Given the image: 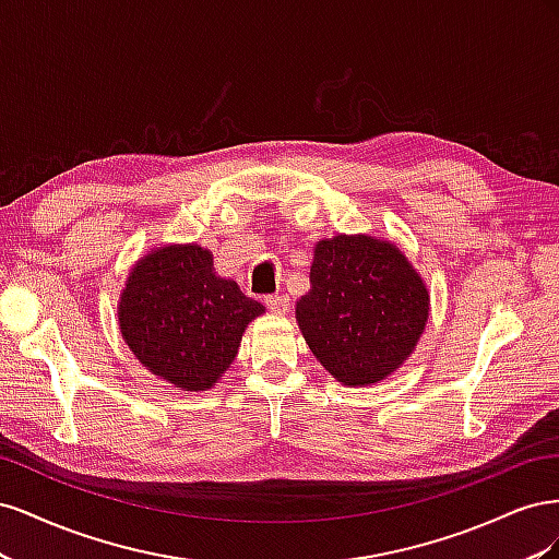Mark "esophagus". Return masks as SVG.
<instances>
[{
  "mask_svg": "<svg viewBox=\"0 0 559 559\" xmlns=\"http://www.w3.org/2000/svg\"><path fill=\"white\" fill-rule=\"evenodd\" d=\"M265 306H267L270 312L286 314V312H289V308H292V302H289V298H286V296H267L265 298Z\"/></svg>",
  "mask_w": 559,
  "mask_h": 559,
  "instance_id": "obj_1",
  "label": "esophagus"
}]
</instances>
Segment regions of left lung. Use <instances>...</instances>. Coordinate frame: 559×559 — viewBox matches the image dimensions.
I'll return each instance as SVG.
<instances>
[{
  "label": "left lung",
  "mask_w": 559,
  "mask_h": 559,
  "mask_svg": "<svg viewBox=\"0 0 559 559\" xmlns=\"http://www.w3.org/2000/svg\"><path fill=\"white\" fill-rule=\"evenodd\" d=\"M429 312L425 277L392 240L368 233L319 240L310 292L296 302L308 347L345 386L394 376L415 352Z\"/></svg>",
  "instance_id": "obj_1"
}]
</instances>
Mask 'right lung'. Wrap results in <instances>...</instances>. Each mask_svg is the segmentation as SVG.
<instances>
[{
	"label": "right lung",
	"instance_id": "right-lung-1",
	"mask_svg": "<svg viewBox=\"0 0 559 559\" xmlns=\"http://www.w3.org/2000/svg\"><path fill=\"white\" fill-rule=\"evenodd\" d=\"M118 329L151 376L183 392H207L238 357L249 321L265 308L214 270L195 242L160 245L130 267Z\"/></svg>",
	"mask_w": 559,
	"mask_h": 559
}]
</instances>
